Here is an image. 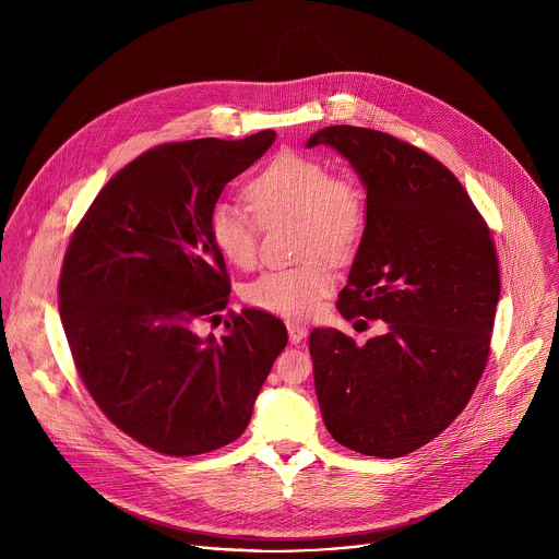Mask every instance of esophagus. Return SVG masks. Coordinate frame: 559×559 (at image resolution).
I'll return each mask as SVG.
<instances>
[{"mask_svg": "<svg viewBox=\"0 0 559 559\" xmlns=\"http://www.w3.org/2000/svg\"><path fill=\"white\" fill-rule=\"evenodd\" d=\"M287 332H289V343L298 345L300 341L307 338V328L298 325V323H287Z\"/></svg>", "mask_w": 559, "mask_h": 559, "instance_id": "34e87169", "label": "esophagus"}]
</instances>
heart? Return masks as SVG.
I'll list each match as a JSON object with an SVG mask.
<instances>
[{
	"mask_svg": "<svg viewBox=\"0 0 559 559\" xmlns=\"http://www.w3.org/2000/svg\"><path fill=\"white\" fill-rule=\"evenodd\" d=\"M246 199L252 213L234 203L212 207V246L229 265L252 267L259 257V223L294 216L296 252L307 259L263 272L246 285L243 296L259 309L289 318L316 313L336 285L330 257H349L365 236L369 205L362 183L349 173H332L311 154L283 150L248 183Z\"/></svg>",
	"mask_w": 559,
	"mask_h": 559,
	"instance_id": "b5f03b06",
	"label": "heart"
}]
</instances>
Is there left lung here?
I'll return each mask as SVG.
<instances>
[{
    "instance_id": "left-lung-1",
    "label": "left lung",
    "mask_w": 559,
    "mask_h": 559,
    "mask_svg": "<svg viewBox=\"0 0 559 559\" xmlns=\"http://www.w3.org/2000/svg\"><path fill=\"white\" fill-rule=\"evenodd\" d=\"M321 143L349 158L369 205L336 307L345 321H384L386 334L358 347L338 330L311 332L318 405L338 444L403 457L440 436L483 378L500 298L496 243L455 175L423 147L356 126H330L307 147Z\"/></svg>"
}]
</instances>
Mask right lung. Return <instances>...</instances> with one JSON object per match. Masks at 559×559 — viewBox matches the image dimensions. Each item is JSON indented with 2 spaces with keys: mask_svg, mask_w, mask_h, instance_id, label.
<instances>
[{
  "mask_svg": "<svg viewBox=\"0 0 559 559\" xmlns=\"http://www.w3.org/2000/svg\"><path fill=\"white\" fill-rule=\"evenodd\" d=\"M276 132L162 143L139 154L74 227L59 274V316L74 369L102 414L139 444L175 457L234 442L287 345L261 309L229 311L225 261L207 234L223 188Z\"/></svg>",
  "mask_w": 559,
  "mask_h": 559,
  "instance_id": "obj_1",
  "label": "right lung"
}]
</instances>
